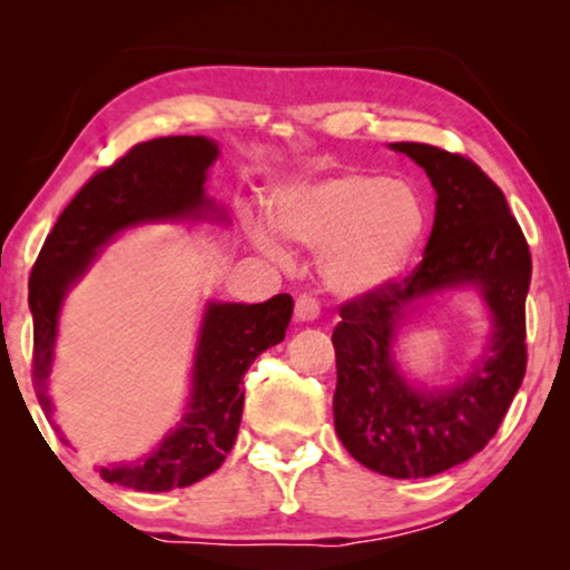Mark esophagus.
<instances>
[{
    "instance_id": "obj_1",
    "label": "esophagus",
    "mask_w": 570,
    "mask_h": 570,
    "mask_svg": "<svg viewBox=\"0 0 570 570\" xmlns=\"http://www.w3.org/2000/svg\"><path fill=\"white\" fill-rule=\"evenodd\" d=\"M316 316H318V301L311 293H301L298 298H295V318H298V322H314Z\"/></svg>"
}]
</instances>
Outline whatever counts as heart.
Returning a JSON list of instances; mask_svg holds the SVG:
<instances>
[{
    "mask_svg": "<svg viewBox=\"0 0 570 570\" xmlns=\"http://www.w3.org/2000/svg\"><path fill=\"white\" fill-rule=\"evenodd\" d=\"M272 225L295 244L324 252L326 285L342 295H365L392 283L423 238L425 207L407 184L371 174H342L298 181L275 191ZM254 238L269 254L283 246L256 225Z\"/></svg>",
    "mask_w": 570,
    "mask_h": 570,
    "instance_id": "1",
    "label": "heart"
}]
</instances>
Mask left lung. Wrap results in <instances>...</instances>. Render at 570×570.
I'll list each match as a JSON object with an SVG mask.
<instances>
[{
	"mask_svg": "<svg viewBox=\"0 0 570 570\" xmlns=\"http://www.w3.org/2000/svg\"><path fill=\"white\" fill-rule=\"evenodd\" d=\"M425 168L435 220L423 262L381 291L340 306L334 431L357 462L396 480L433 478L488 446L527 373V291L532 254L503 191L466 155L396 142ZM462 282L481 285L494 311V337L462 385L417 393L391 361L393 332L412 299Z\"/></svg>",
	"mask_w": 570,
	"mask_h": 570,
	"instance_id": "obj_1",
	"label": "left lung"
}]
</instances>
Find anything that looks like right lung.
I'll return each mask as SVG.
<instances>
[{
    "instance_id": "1",
    "label": "right lung",
    "mask_w": 570,
    "mask_h": 570,
    "mask_svg": "<svg viewBox=\"0 0 570 570\" xmlns=\"http://www.w3.org/2000/svg\"><path fill=\"white\" fill-rule=\"evenodd\" d=\"M215 158L217 145L207 137L181 135L139 142L114 166L90 176L59 215L28 283L33 386L46 415H51L46 379L51 373L59 306L69 285L82 277L98 248L129 225L199 217L213 207L202 186ZM291 316L293 298L287 293L252 306L209 303L184 423L142 462L100 466V478L124 488L163 493L194 485L215 472L236 443L244 412V373L264 350L285 340Z\"/></svg>"
}]
</instances>
